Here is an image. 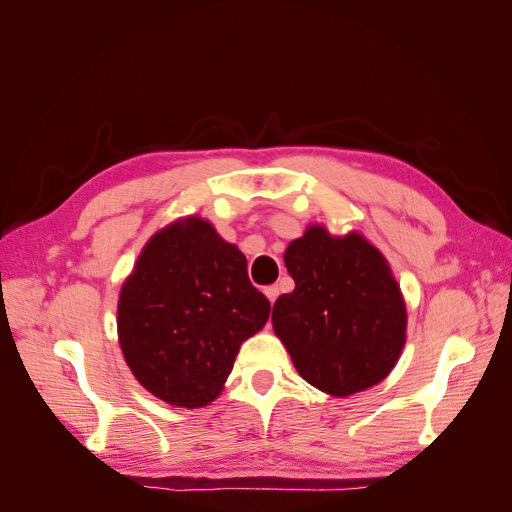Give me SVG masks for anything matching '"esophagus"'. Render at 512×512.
<instances>
[{
  "label": "esophagus",
  "mask_w": 512,
  "mask_h": 512,
  "mask_svg": "<svg viewBox=\"0 0 512 512\" xmlns=\"http://www.w3.org/2000/svg\"><path fill=\"white\" fill-rule=\"evenodd\" d=\"M265 294H267V299H269L271 303H275V299L280 297V288H277V286H267V288H265Z\"/></svg>",
  "instance_id": "esophagus-1"
}]
</instances>
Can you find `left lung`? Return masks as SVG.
<instances>
[{"mask_svg":"<svg viewBox=\"0 0 512 512\" xmlns=\"http://www.w3.org/2000/svg\"><path fill=\"white\" fill-rule=\"evenodd\" d=\"M284 262L294 290L275 301L273 329L301 378L335 397L386 378L406 344V305L376 247L312 226Z\"/></svg>","mask_w":512,"mask_h":512,"instance_id":"1","label":"left lung"}]
</instances>
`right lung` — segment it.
Segmentation results:
<instances>
[{"label":"right lung","instance_id":"right-lung-1","mask_svg":"<svg viewBox=\"0 0 512 512\" xmlns=\"http://www.w3.org/2000/svg\"><path fill=\"white\" fill-rule=\"evenodd\" d=\"M269 312L245 256L209 222L190 218L153 235L123 284L119 344L149 393L203 408L220 395L241 344L265 327Z\"/></svg>","mask_w":512,"mask_h":512}]
</instances>
